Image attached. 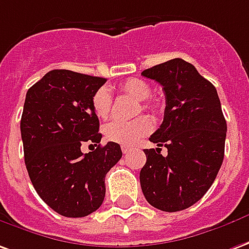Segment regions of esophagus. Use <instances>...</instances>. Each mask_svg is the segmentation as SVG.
<instances>
[{
	"mask_svg": "<svg viewBox=\"0 0 249 249\" xmlns=\"http://www.w3.org/2000/svg\"><path fill=\"white\" fill-rule=\"evenodd\" d=\"M121 149H123V154L124 155L129 154L130 151H132V148H130V147H126V145H123V147H121Z\"/></svg>",
	"mask_w": 249,
	"mask_h": 249,
	"instance_id": "obj_1",
	"label": "esophagus"
}]
</instances>
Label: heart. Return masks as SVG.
I'll return each instance as SVG.
<instances>
[{
    "label": "heart",
    "mask_w": 249,
    "mask_h": 249,
    "mask_svg": "<svg viewBox=\"0 0 249 249\" xmlns=\"http://www.w3.org/2000/svg\"><path fill=\"white\" fill-rule=\"evenodd\" d=\"M120 89L125 94L132 95L133 98L142 101L140 107L142 110H152L154 105L147 100L151 97L152 90L145 81L137 79V78H130L121 83ZM91 105H93L94 113L100 119H107L110 114V109H112V94H110L109 89H98L91 98ZM151 129H152L151 121L147 117H140V119L132 120V121L114 120L112 123L105 125L104 133H105L107 142L130 147V145L136 144L142 136L149 133Z\"/></svg>",
    "instance_id": "b5f03b06"
}]
</instances>
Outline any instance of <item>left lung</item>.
I'll return each instance as SVG.
<instances>
[{"mask_svg":"<svg viewBox=\"0 0 249 249\" xmlns=\"http://www.w3.org/2000/svg\"><path fill=\"white\" fill-rule=\"evenodd\" d=\"M142 75L160 83L164 119L149 137L160 148L144 149L142 194L163 212H179L199 201L214 182L224 160L227 121L212 83L183 59L154 66Z\"/></svg>","mask_w":249,"mask_h":249,"instance_id":"obj_1","label":"left lung"}]
</instances>
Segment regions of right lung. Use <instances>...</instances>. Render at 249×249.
Masks as SVG:
<instances>
[{
	"mask_svg": "<svg viewBox=\"0 0 249 249\" xmlns=\"http://www.w3.org/2000/svg\"><path fill=\"white\" fill-rule=\"evenodd\" d=\"M105 78L52 70L27 91L21 116L24 159L40 198L64 217H85L105 198V177L121 159L120 144L101 145L91 98ZM97 148L88 154L82 144Z\"/></svg>",
	"mask_w": 249,
	"mask_h": 249,
	"instance_id": "add662e5",
	"label": "right lung"
}]
</instances>
